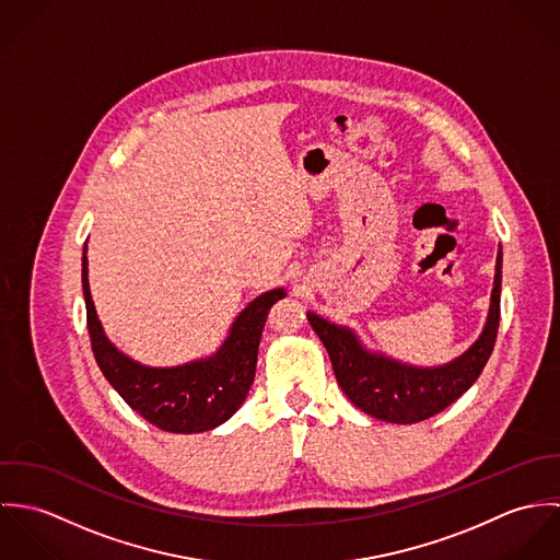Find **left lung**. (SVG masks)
Returning <instances> with one entry per match:
<instances>
[{
  "label": "left lung",
  "instance_id": "obj_1",
  "mask_svg": "<svg viewBox=\"0 0 560 560\" xmlns=\"http://www.w3.org/2000/svg\"><path fill=\"white\" fill-rule=\"evenodd\" d=\"M500 287L502 249H498L491 306L479 340L453 362L433 369L409 366L373 353L349 327L320 319L315 313H308V320L325 345L336 382L349 400L373 418L411 424L440 413L479 380L498 336Z\"/></svg>",
  "mask_w": 560,
  "mask_h": 560
}]
</instances>
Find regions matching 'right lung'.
Segmentation results:
<instances>
[{
    "label": "right lung",
    "mask_w": 560,
    "mask_h": 560,
    "mask_svg": "<svg viewBox=\"0 0 560 560\" xmlns=\"http://www.w3.org/2000/svg\"><path fill=\"white\" fill-rule=\"evenodd\" d=\"M81 287L92 353L105 380L142 418L170 433H202L226 422L247 397L256 373L260 334L271 306L287 298L273 289L249 302L233 323L224 345L209 358L180 366H144L118 351L96 317L83 247Z\"/></svg>",
    "instance_id": "obj_1"
}]
</instances>
